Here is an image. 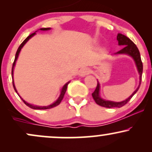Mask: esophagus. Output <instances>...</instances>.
Instances as JSON below:
<instances>
[{
  "mask_svg": "<svg viewBox=\"0 0 152 152\" xmlns=\"http://www.w3.org/2000/svg\"><path fill=\"white\" fill-rule=\"evenodd\" d=\"M90 72H91V71L89 69H88V68H83V69H81L79 74L81 76H86V75L89 74Z\"/></svg>",
  "mask_w": 152,
  "mask_h": 152,
  "instance_id": "esophagus-1",
  "label": "esophagus"
}]
</instances>
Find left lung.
<instances>
[{"label": "left lung", "mask_w": 152, "mask_h": 152, "mask_svg": "<svg viewBox=\"0 0 152 152\" xmlns=\"http://www.w3.org/2000/svg\"><path fill=\"white\" fill-rule=\"evenodd\" d=\"M117 40L118 41V45L120 46H124L123 48L121 50H118L116 53L120 54V53H125L128 54V55L131 56L134 59L136 63V65L137 66L138 71H139V74L140 75L139 76V79H140V81H139V85L138 86V88L135 90V91L134 92L132 95L129 97L128 99H126L125 101H123V102H111V101H106L104 100L99 96V88H100V86H99V82L97 83L96 88L94 91L92 93V96L95 101V102L97 104L101 106H103V107L106 108H121L123 106H124L125 104H126L127 103L130 101V99L132 98V96L137 92V91L139 90V87H140L141 82H142V71H143V64L142 61V59H141V56L140 53H139V50L138 49L137 46L134 44V43L130 38H129L127 36H124V35L121 34H117Z\"/></svg>", "instance_id": "left-lung-1"}]
</instances>
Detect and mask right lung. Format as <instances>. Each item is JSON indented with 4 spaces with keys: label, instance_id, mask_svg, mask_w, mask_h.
Listing matches in <instances>:
<instances>
[{
    "label": "right lung",
    "instance_id": "obj_1",
    "mask_svg": "<svg viewBox=\"0 0 152 152\" xmlns=\"http://www.w3.org/2000/svg\"><path fill=\"white\" fill-rule=\"evenodd\" d=\"M50 28H40V30H41V31H47V30H50ZM35 34H36V32L33 33V34H31L30 35V36H28V37L26 38V39L24 40L23 41L21 44L20 45V46L18 47V50H17V51H16V53H15V60H14V61H13V66H12V76H13V69H14V66H15V61H16L17 58H18V54H19V53H20V50H21L22 47L23 46H24V44H25V43H26V42H27V41H28V40L30 39V38H31V37H32V36H34ZM12 77H13V76H12ZM12 79H13V88H14V89H15V92H16V93H17L16 88H15V85H14V82H13V78H12ZM69 83H70V81H69V82H68V83H66V84L64 85V87H63V88H62V90H61V95H60V96H59V98H58V99H57L56 102H54L53 104H50V106H34V105H32V104H28V103H27L26 102H25V101H24L23 99L21 98V97H20V96H19V94H18V93H17V94H18V95L19 96H20V98L22 99V101H23V102H24V104H25L26 106H28V107L31 108V109H51V108L55 107V106H58V105H59V104H60L61 102L62 99H63V98H64V94H65L66 91V89H67V86H68V84H69Z\"/></svg>",
    "mask_w": 152,
    "mask_h": 152
}]
</instances>
